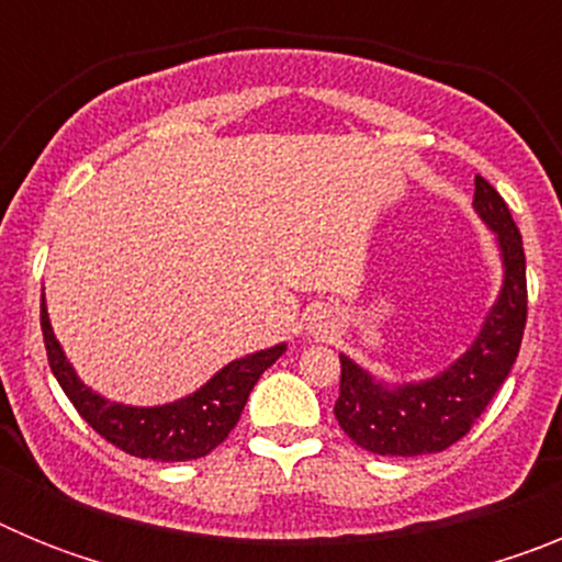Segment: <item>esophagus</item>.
<instances>
[{"mask_svg": "<svg viewBox=\"0 0 562 562\" xmlns=\"http://www.w3.org/2000/svg\"><path fill=\"white\" fill-rule=\"evenodd\" d=\"M312 329H315V326H312Z\"/></svg>", "mask_w": 562, "mask_h": 562, "instance_id": "1", "label": "esophagus"}]
</instances>
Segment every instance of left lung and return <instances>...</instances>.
Returning a JSON list of instances; mask_svg holds the SVG:
<instances>
[{"label":"left lung","instance_id":"8db88e82","mask_svg":"<svg viewBox=\"0 0 562 562\" xmlns=\"http://www.w3.org/2000/svg\"><path fill=\"white\" fill-rule=\"evenodd\" d=\"M475 213L498 236L504 284L473 346L441 374L419 382H380L340 355L335 416L355 445L376 456H425L467 436L504 385L526 326V256L513 213L484 177H475Z\"/></svg>","mask_w":562,"mask_h":562}]
</instances>
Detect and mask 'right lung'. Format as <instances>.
<instances>
[{
  "mask_svg": "<svg viewBox=\"0 0 562 562\" xmlns=\"http://www.w3.org/2000/svg\"><path fill=\"white\" fill-rule=\"evenodd\" d=\"M42 331L49 369H53L69 402L76 405L78 414L92 425V430H98L103 439L112 441L114 448H121L123 453L154 461L202 459L216 445H222L227 434L236 428L258 376L286 351V342H278L272 349L238 357V360L227 362L222 371H216L202 389L182 396V400L154 405V408H134V405H123V402L103 400L89 385H83L76 369L69 366L61 342L53 335L44 297Z\"/></svg>",
  "mask_w": 562,
  "mask_h": 562,
  "instance_id": "add662e5",
  "label": "right lung"
}]
</instances>
